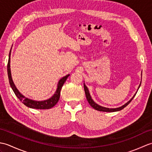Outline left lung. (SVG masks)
Masks as SVG:
<instances>
[{"instance_id":"1","label":"left lung","mask_w":152,"mask_h":152,"mask_svg":"<svg viewBox=\"0 0 152 152\" xmlns=\"http://www.w3.org/2000/svg\"><path fill=\"white\" fill-rule=\"evenodd\" d=\"M141 85V82L140 83L139 86H138V89H139L140 86ZM83 87H84V90H85V93H86V98H87V100H88V102L89 103V104L91 105V107H93L94 109L98 111H102V112H118V111H119V110H121L122 109H124L125 107H126L129 103L131 102V101H132V100L133 99V98L134 97V96L136 95L137 91L136 92V93L133 95V97H132L129 101L127 102H126L125 104H124L123 106H120V107H118V108H106V107H104V106H100L98 104H96V103L93 101V99L91 98V95H90L89 93V89L88 88H87V86H86L85 83H83Z\"/></svg>"}]
</instances>
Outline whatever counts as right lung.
I'll return each mask as SVG.
<instances>
[{
	"mask_svg": "<svg viewBox=\"0 0 152 152\" xmlns=\"http://www.w3.org/2000/svg\"><path fill=\"white\" fill-rule=\"evenodd\" d=\"M12 50V48H11ZM11 50L9 53V58H8V66H7V71H8V76L9 79L10 85L11 88L13 91H14L15 95L20 100V101L23 103V104L27 106L28 108H34V109H50L51 108L53 107L56 105L57 102L59 101V99L60 97V92L61 89L65 82L67 78L70 76V74H67V75L64 76L62 78H61L57 83V87L56 92L54 94L51 96L50 98L44 100V101H35L31 99H28L26 96H25L23 95L19 91V90L16 88L13 80L12 78L11 74V70H10V55H11Z\"/></svg>",
	"mask_w": 152,
	"mask_h": 152,
	"instance_id": "obj_1",
	"label": "right lung"
}]
</instances>
